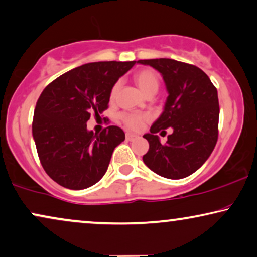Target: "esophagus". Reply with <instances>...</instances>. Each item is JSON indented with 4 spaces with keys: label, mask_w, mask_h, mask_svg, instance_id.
Segmentation results:
<instances>
[{
    "label": "esophagus",
    "mask_w": 257,
    "mask_h": 257,
    "mask_svg": "<svg viewBox=\"0 0 257 257\" xmlns=\"http://www.w3.org/2000/svg\"><path fill=\"white\" fill-rule=\"evenodd\" d=\"M126 139L130 142H133L136 141V139H138V136L133 135V133H126Z\"/></svg>",
    "instance_id": "esophagus-1"
}]
</instances>
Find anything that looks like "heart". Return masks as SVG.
Here are the masks:
<instances>
[{
	"instance_id": "obj_1",
	"label": "heart",
	"mask_w": 257,
	"mask_h": 257,
	"mask_svg": "<svg viewBox=\"0 0 257 257\" xmlns=\"http://www.w3.org/2000/svg\"><path fill=\"white\" fill-rule=\"evenodd\" d=\"M135 81L145 95L156 94L159 88V79L152 69H141V71L137 72L135 74ZM118 89L119 84L116 82L112 88V98H114ZM121 120L128 128L138 130L142 127L145 120H148V115L141 114V113H124V114H121Z\"/></svg>"
}]
</instances>
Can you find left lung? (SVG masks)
I'll return each instance as SVG.
<instances>
[{
	"label": "left lung",
	"mask_w": 257,
	"mask_h": 257,
	"mask_svg": "<svg viewBox=\"0 0 257 257\" xmlns=\"http://www.w3.org/2000/svg\"><path fill=\"white\" fill-rule=\"evenodd\" d=\"M161 73L166 98L164 111L153 122L149 151L143 161L162 177L182 179L201 168L214 151L218 138L219 106L217 89L209 76L194 65L172 59L138 60ZM171 127L174 132L162 145L157 136Z\"/></svg>",
	"instance_id": "1"
}]
</instances>
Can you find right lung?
<instances>
[{"instance_id":"1","label":"right lung","mask_w":257,"mask_h":257,"mask_svg":"<svg viewBox=\"0 0 257 257\" xmlns=\"http://www.w3.org/2000/svg\"><path fill=\"white\" fill-rule=\"evenodd\" d=\"M136 61H100L79 66L43 89L36 102L33 138L42 168L63 188L82 190L104 177L114 149L125 141L118 126L93 133L91 114L108 107L113 86Z\"/></svg>"}]
</instances>
